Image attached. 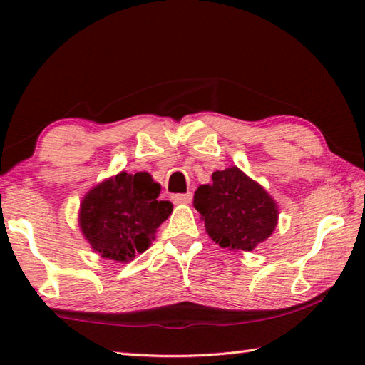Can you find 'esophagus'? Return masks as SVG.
I'll return each instance as SVG.
<instances>
[{
  "label": "esophagus",
  "mask_w": 365,
  "mask_h": 365,
  "mask_svg": "<svg viewBox=\"0 0 365 365\" xmlns=\"http://www.w3.org/2000/svg\"><path fill=\"white\" fill-rule=\"evenodd\" d=\"M170 199H173L174 204H190L191 199H192V195L191 192H185V195H173L170 196Z\"/></svg>",
  "instance_id": "1"
}]
</instances>
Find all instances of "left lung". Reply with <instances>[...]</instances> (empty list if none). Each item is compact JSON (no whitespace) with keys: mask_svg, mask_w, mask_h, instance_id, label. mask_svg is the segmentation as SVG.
Instances as JSON below:
<instances>
[{"mask_svg":"<svg viewBox=\"0 0 365 365\" xmlns=\"http://www.w3.org/2000/svg\"><path fill=\"white\" fill-rule=\"evenodd\" d=\"M195 207L208 237L230 251H252L271 237L279 220L276 200L237 166L216 170L212 183L200 185Z\"/></svg>","mask_w":365,"mask_h":365,"instance_id":"8db88e82","label":"left lung"}]
</instances>
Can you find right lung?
<instances>
[{
	"label": "right lung",
	"instance_id": "right-lung-1",
	"mask_svg": "<svg viewBox=\"0 0 365 365\" xmlns=\"http://www.w3.org/2000/svg\"><path fill=\"white\" fill-rule=\"evenodd\" d=\"M160 191L149 173L125 170L89 190L80 204L78 226L94 252L119 263L143 254L173 213L169 200H158Z\"/></svg>",
	"mask_w": 365,
	"mask_h": 365
}]
</instances>
